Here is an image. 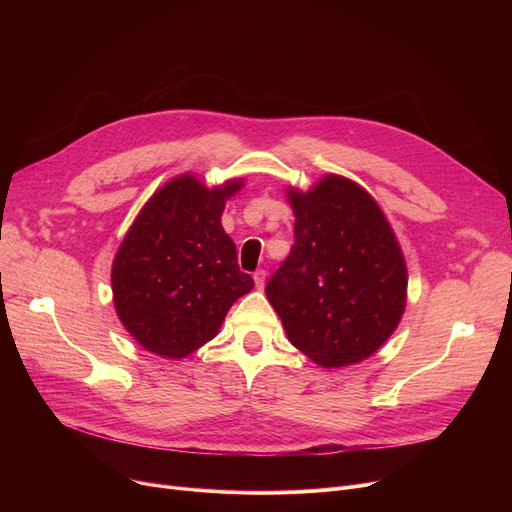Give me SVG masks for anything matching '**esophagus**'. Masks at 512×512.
Here are the masks:
<instances>
[{
	"label": "esophagus",
	"mask_w": 512,
	"mask_h": 512,
	"mask_svg": "<svg viewBox=\"0 0 512 512\" xmlns=\"http://www.w3.org/2000/svg\"><path fill=\"white\" fill-rule=\"evenodd\" d=\"M253 280H255V286H257V288H263V284H265V270H257V272L253 274Z\"/></svg>",
	"instance_id": "1"
}]
</instances>
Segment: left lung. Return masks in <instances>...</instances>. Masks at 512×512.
<instances>
[{
	"instance_id": "left-lung-1",
	"label": "left lung",
	"mask_w": 512,
	"mask_h": 512,
	"mask_svg": "<svg viewBox=\"0 0 512 512\" xmlns=\"http://www.w3.org/2000/svg\"><path fill=\"white\" fill-rule=\"evenodd\" d=\"M294 245L267 280L288 340L321 367L371 357L396 330L407 267L382 209L361 186L326 176L288 193Z\"/></svg>"
}]
</instances>
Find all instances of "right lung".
<instances>
[{
	"label": "right lung",
	"mask_w": 512,
	"mask_h": 512,
	"mask_svg": "<svg viewBox=\"0 0 512 512\" xmlns=\"http://www.w3.org/2000/svg\"><path fill=\"white\" fill-rule=\"evenodd\" d=\"M240 180L209 191L193 176L149 199L118 249L112 288L118 317L143 348L182 359L218 334L232 303L253 288L222 228Z\"/></svg>",
	"instance_id": "right-lung-1"
}]
</instances>
